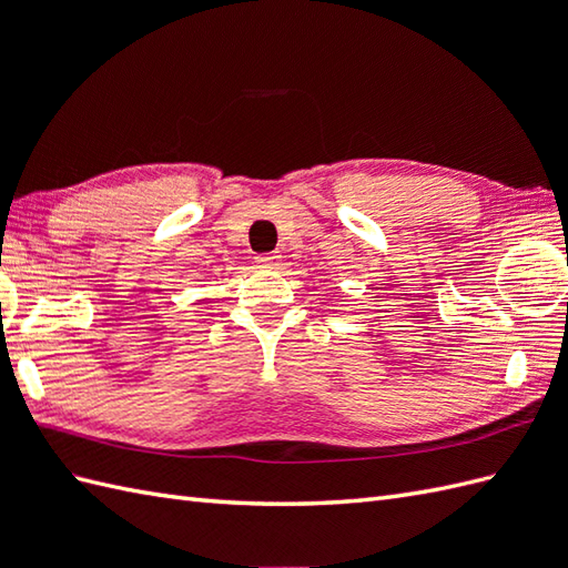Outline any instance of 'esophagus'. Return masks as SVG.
<instances>
[{"label":"esophagus","mask_w":568,"mask_h":568,"mask_svg":"<svg viewBox=\"0 0 568 568\" xmlns=\"http://www.w3.org/2000/svg\"><path fill=\"white\" fill-rule=\"evenodd\" d=\"M280 261H282L280 253H257V255H255V263L261 265V267H267V270L277 267Z\"/></svg>","instance_id":"esophagus-1"}]
</instances>
